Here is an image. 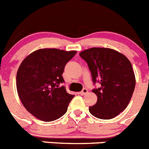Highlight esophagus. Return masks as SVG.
<instances>
[{
    "instance_id": "esophagus-1",
    "label": "esophagus",
    "mask_w": 149,
    "mask_h": 149,
    "mask_svg": "<svg viewBox=\"0 0 149 149\" xmlns=\"http://www.w3.org/2000/svg\"><path fill=\"white\" fill-rule=\"evenodd\" d=\"M87 92H88V90H87V89H83V90H81L80 93H79V94H80L81 95H85V94L87 93Z\"/></svg>"
}]
</instances>
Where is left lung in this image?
<instances>
[{
    "label": "left lung",
    "instance_id": "obj_1",
    "mask_svg": "<svg viewBox=\"0 0 149 149\" xmlns=\"http://www.w3.org/2000/svg\"><path fill=\"white\" fill-rule=\"evenodd\" d=\"M79 56L87 62L93 81L101 84L93 90L98 100L89 111L100 119H112L128 106L135 87V76L126 56L107 48H91Z\"/></svg>",
    "mask_w": 149,
    "mask_h": 149
}]
</instances>
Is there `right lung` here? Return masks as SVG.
<instances>
[{"instance_id": "right-lung-1", "label": "right lung", "mask_w": 149, "mask_h": 149, "mask_svg": "<svg viewBox=\"0 0 149 149\" xmlns=\"http://www.w3.org/2000/svg\"><path fill=\"white\" fill-rule=\"evenodd\" d=\"M57 48H42L27 56L17 72V93L26 110L45 122L59 118L67 112L73 95L68 93L62 74L76 54Z\"/></svg>"}]
</instances>
